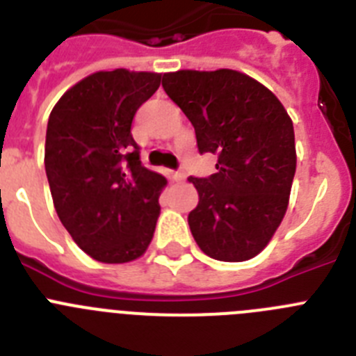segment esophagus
<instances>
[{"label": "esophagus", "mask_w": 356, "mask_h": 356, "mask_svg": "<svg viewBox=\"0 0 356 356\" xmlns=\"http://www.w3.org/2000/svg\"><path fill=\"white\" fill-rule=\"evenodd\" d=\"M172 178H175L176 181L185 180V172H184V171H176V172H172Z\"/></svg>", "instance_id": "1"}]
</instances>
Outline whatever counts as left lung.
<instances>
[{
    "label": "left lung",
    "instance_id": "obj_1",
    "mask_svg": "<svg viewBox=\"0 0 356 356\" xmlns=\"http://www.w3.org/2000/svg\"><path fill=\"white\" fill-rule=\"evenodd\" d=\"M193 122L200 153H216V175L188 178L197 207L188 226L200 250L244 262L269 244L289 207L296 172L292 119L266 85L234 69L165 72L162 80Z\"/></svg>",
    "mask_w": 356,
    "mask_h": 356
}]
</instances>
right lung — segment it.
Returning <instances> with one entry per match:
<instances>
[{"instance_id":"add662e5","label":"right lung","mask_w":356,"mask_h":356,"mask_svg":"<svg viewBox=\"0 0 356 356\" xmlns=\"http://www.w3.org/2000/svg\"><path fill=\"white\" fill-rule=\"evenodd\" d=\"M149 71H97L53 106L44 165L58 219L90 259L124 264L146 253L168 180L140 163L131 121L160 87Z\"/></svg>"}]
</instances>
